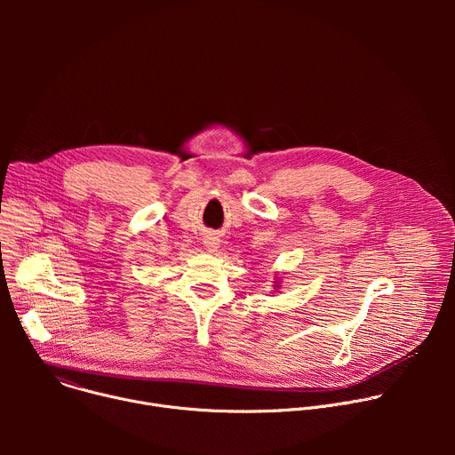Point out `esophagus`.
Returning a JSON list of instances; mask_svg holds the SVG:
<instances>
[{
	"label": "esophagus",
	"instance_id": "1",
	"mask_svg": "<svg viewBox=\"0 0 455 455\" xmlns=\"http://www.w3.org/2000/svg\"><path fill=\"white\" fill-rule=\"evenodd\" d=\"M207 246H209L211 250L218 248V239H216V237H209V241H207Z\"/></svg>",
	"mask_w": 455,
	"mask_h": 455
}]
</instances>
